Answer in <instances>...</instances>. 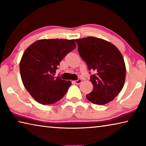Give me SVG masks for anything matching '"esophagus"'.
Here are the masks:
<instances>
[{
	"instance_id": "esophagus-1",
	"label": "esophagus",
	"mask_w": 146,
	"mask_h": 146,
	"mask_svg": "<svg viewBox=\"0 0 146 146\" xmlns=\"http://www.w3.org/2000/svg\"><path fill=\"white\" fill-rule=\"evenodd\" d=\"M74 82H75L76 84H80L81 82H82V80H81V79H78L77 80L74 81Z\"/></svg>"
}]
</instances>
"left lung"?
<instances>
[{
	"mask_svg": "<svg viewBox=\"0 0 146 146\" xmlns=\"http://www.w3.org/2000/svg\"><path fill=\"white\" fill-rule=\"evenodd\" d=\"M78 51L88 69L95 71L91 76L93 90L87 99L98 105L112 101L122 90L126 69L120 51L110 42L88 36L76 39Z\"/></svg>",
	"mask_w": 146,
	"mask_h": 146,
	"instance_id": "1",
	"label": "left lung"
}]
</instances>
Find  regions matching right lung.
Wrapping results in <instances>:
<instances>
[{
	"label": "right lung",
	"instance_id": "add662e5",
	"mask_svg": "<svg viewBox=\"0 0 146 146\" xmlns=\"http://www.w3.org/2000/svg\"><path fill=\"white\" fill-rule=\"evenodd\" d=\"M75 48L74 39H41L26 49L20 72L24 87L36 102L52 104L67 93L71 81L56 77L55 73L62 59Z\"/></svg>",
	"mask_w": 146,
	"mask_h": 146
}]
</instances>
